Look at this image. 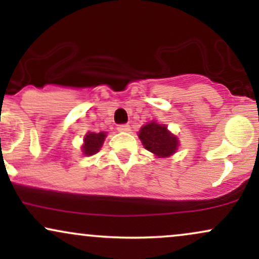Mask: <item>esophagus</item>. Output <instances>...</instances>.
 Masks as SVG:
<instances>
[{"mask_svg":"<svg viewBox=\"0 0 259 259\" xmlns=\"http://www.w3.org/2000/svg\"><path fill=\"white\" fill-rule=\"evenodd\" d=\"M117 130L120 133H127L130 132V126L127 124H120V125L117 126Z\"/></svg>","mask_w":259,"mask_h":259,"instance_id":"esophagus-1","label":"esophagus"}]
</instances>
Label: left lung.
<instances>
[{
  "mask_svg": "<svg viewBox=\"0 0 259 259\" xmlns=\"http://www.w3.org/2000/svg\"><path fill=\"white\" fill-rule=\"evenodd\" d=\"M139 138L147 151L152 152L157 158H165L177 152L179 140L173 135L167 126L151 121L140 129Z\"/></svg>",
  "mask_w": 259,
  "mask_h": 259,
  "instance_id": "1",
  "label": "left lung"
}]
</instances>
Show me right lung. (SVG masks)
<instances>
[{
	"mask_svg": "<svg viewBox=\"0 0 259 259\" xmlns=\"http://www.w3.org/2000/svg\"><path fill=\"white\" fill-rule=\"evenodd\" d=\"M106 139V133L101 132L96 133H88L84 138V145H82V153L85 156H92V154L97 153L102 147L103 142Z\"/></svg>",
	"mask_w": 259,
	"mask_h": 259,
	"instance_id": "1",
	"label": "right lung"
}]
</instances>
